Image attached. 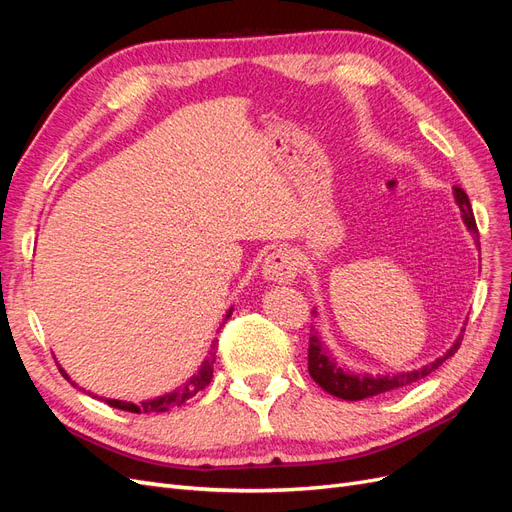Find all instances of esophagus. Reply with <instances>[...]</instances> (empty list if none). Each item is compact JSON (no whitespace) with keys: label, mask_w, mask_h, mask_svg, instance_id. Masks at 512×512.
I'll return each mask as SVG.
<instances>
[{"label":"esophagus","mask_w":512,"mask_h":512,"mask_svg":"<svg viewBox=\"0 0 512 512\" xmlns=\"http://www.w3.org/2000/svg\"><path fill=\"white\" fill-rule=\"evenodd\" d=\"M297 271H299V262L288 250H275L262 260V277H265L267 282L288 284L294 280Z\"/></svg>","instance_id":"obj_1"}]
</instances>
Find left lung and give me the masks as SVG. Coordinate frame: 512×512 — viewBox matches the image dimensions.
I'll list each match as a JSON object with an SVG mask.
<instances>
[{"label":"left lung","mask_w":512,"mask_h":512,"mask_svg":"<svg viewBox=\"0 0 512 512\" xmlns=\"http://www.w3.org/2000/svg\"><path fill=\"white\" fill-rule=\"evenodd\" d=\"M453 196H455V203L461 209L463 224L468 226L470 232H476V220H474V213H472V207H470V198L466 196V192H463L461 188H455ZM476 247L480 250L478 241H476ZM312 314L314 316L318 314L316 309ZM312 331H314V327H312ZM463 331H466V327L461 329V333L453 342V346L448 348L440 356V359L431 361V363L418 367V369H412V371H399V374H376V376L352 374V371L344 369L342 365H337L333 352L320 342L318 331H314L312 337H309L307 369H309V376H312L314 382L318 386H322V389L327 393H331L339 399H346V401H359V399H367V397H374V395H380V393H389V391L401 389V386H408L416 380L429 376L431 371H436L446 359H451V356L457 352L461 339H463Z\"/></svg>","instance_id":"obj_1"}]
</instances>
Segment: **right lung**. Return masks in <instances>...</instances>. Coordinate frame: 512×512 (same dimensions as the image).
<instances>
[{
    "label": "right lung",
    "mask_w": 512,
    "mask_h": 512,
    "mask_svg": "<svg viewBox=\"0 0 512 512\" xmlns=\"http://www.w3.org/2000/svg\"><path fill=\"white\" fill-rule=\"evenodd\" d=\"M230 314H232V307L226 312V318H224V320H228ZM215 342H218V339H213V344H211V350H209V354H207V359L203 361V365H200V369L196 371V374H194L188 382H183L181 386H177L175 391L164 393V395H160V397L147 399V401H141V404H132V401H121V399L98 397V395H94L91 391H85L83 386L76 384V382L66 374V369L61 367L59 363H57V367H59V371H61V376H64L72 386H76V389L87 393V395H91V397H96V399L104 401V404H108L111 408H119V410H126V412H136V414H141V412H166V410H170V408H177V406L185 404V401H188L190 397H194L198 391H203L205 386L211 382V378H213V363H215Z\"/></svg>",
    "instance_id": "right-lung-1"
}]
</instances>
